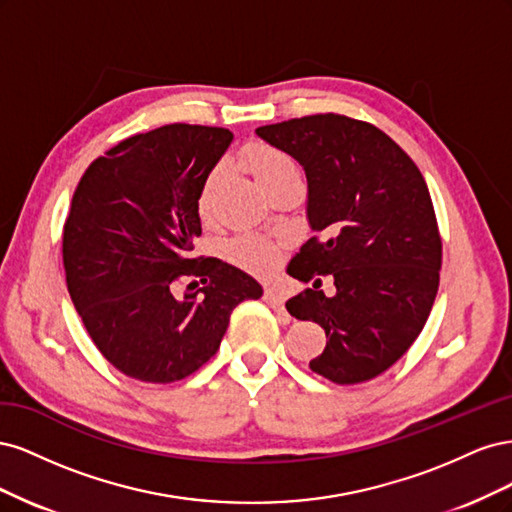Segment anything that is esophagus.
<instances>
[{
  "label": "esophagus",
  "mask_w": 512,
  "mask_h": 512,
  "mask_svg": "<svg viewBox=\"0 0 512 512\" xmlns=\"http://www.w3.org/2000/svg\"><path fill=\"white\" fill-rule=\"evenodd\" d=\"M265 301L277 309V312H284V303H286V292L277 286H265Z\"/></svg>",
  "instance_id": "esophagus-1"
}]
</instances>
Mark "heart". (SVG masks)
<instances>
[{
  "label": "heart",
  "instance_id": "1",
  "mask_svg": "<svg viewBox=\"0 0 512 512\" xmlns=\"http://www.w3.org/2000/svg\"><path fill=\"white\" fill-rule=\"evenodd\" d=\"M250 164L252 173L260 181V185L267 183L271 177L284 173V170L294 168V162L288 153L267 145H256L250 149ZM220 181L222 168H213L198 196V207L203 213L211 209L215 192L220 188ZM228 256L235 265H239L245 271L267 273L277 265V260H280V247L260 235H241L228 243Z\"/></svg>",
  "mask_w": 512,
  "mask_h": 512
}]
</instances>
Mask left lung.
Instances as JSON below:
<instances>
[{
    "label": "left lung",
    "instance_id": "left-lung-1",
    "mask_svg": "<svg viewBox=\"0 0 512 512\" xmlns=\"http://www.w3.org/2000/svg\"><path fill=\"white\" fill-rule=\"evenodd\" d=\"M256 134L297 160L307 177V222L316 237L288 275L320 280L286 303L290 316L327 333L309 361L335 384L380 376L406 354L436 301L442 239L421 170L393 138L346 115H309Z\"/></svg>",
    "mask_w": 512,
    "mask_h": 512
}]
</instances>
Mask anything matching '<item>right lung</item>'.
<instances>
[{
  "instance_id": "right-lung-1",
  "label": "right lung",
  "mask_w": 512,
  "mask_h": 512,
  "mask_svg": "<svg viewBox=\"0 0 512 512\" xmlns=\"http://www.w3.org/2000/svg\"><path fill=\"white\" fill-rule=\"evenodd\" d=\"M232 143L224 128L170 123L89 164L64 224L72 303L104 359L134 380L188 378L218 352L252 275L194 258L198 196Z\"/></svg>"
}]
</instances>
